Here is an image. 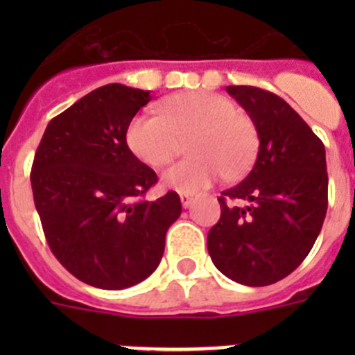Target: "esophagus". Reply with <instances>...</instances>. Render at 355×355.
Returning <instances> with one entry per match:
<instances>
[{
  "instance_id": "esophagus-1",
  "label": "esophagus",
  "mask_w": 355,
  "mask_h": 355,
  "mask_svg": "<svg viewBox=\"0 0 355 355\" xmlns=\"http://www.w3.org/2000/svg\"><path fill=\"white\" fill-rule=\"evenodd\" d=\"M193 200H196V197H193L192 193H181V202H183V208H190Z\"/></svg>"
}]
</instances>
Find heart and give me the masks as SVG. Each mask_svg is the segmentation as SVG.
Here are the masks:
<instances>
[{"label": "heart", "instance_id": "heart-1", "mask_svg": "<svg viewBox=\"0 0 355 355\" xmlns=\"http://www.w3.org/2000/svg\"><path fill=\"white\" fill-rule=\"evenodd\" d=\"M188 142L192 158L180 162L163 175V183L181 193H197L218 178L238 180L252 167L258 155V130L252 119L238 112L224 96L181 92L159 105V115H139L128 128L126 140L135 156L153 168H162Z\"/></svg>", "mask_w": 355, "mask_h": 355}]
</instances>
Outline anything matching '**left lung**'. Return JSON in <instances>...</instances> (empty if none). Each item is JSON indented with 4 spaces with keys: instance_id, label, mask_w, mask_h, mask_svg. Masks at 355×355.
<instances>
[{
    "instance_id": "1",
    "label": "left lung",
    "mask_w": 355,
    "mask_h": 355,
    "mask_svg": "<svg viewBox=\"0 0 355 355\" xmlns=\"http://www.w3.org/2000/svg\"><path fill=\"white\" fill-rule=\"evenodd\" d=\"M225 90L252 119L259 150L245 180L218 197L208 252L225 277L268 286L290 275L318 238L329 202L325 147L275 94L247 85Z\"/></svg>"
}]
</instances>
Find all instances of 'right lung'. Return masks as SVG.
<instances>
[{"mask_svg": "<svg viewBox=\"0 0 355 355\" xmlns=\"http://www.w3.org/2000/svg\"><path fill=\"white\" fill-rule=\"evenodd\" d=\"M149 90L110 83L51 119L31 165V190L55 258L90 286L122 290L156 270L181 215L175 192L146 200L158 175L126 133Z\"/></svg>", "mask_w": 355, "mask_h": 355, "instance_id": "add662e5", "label": "right lung"}]
</instances>
